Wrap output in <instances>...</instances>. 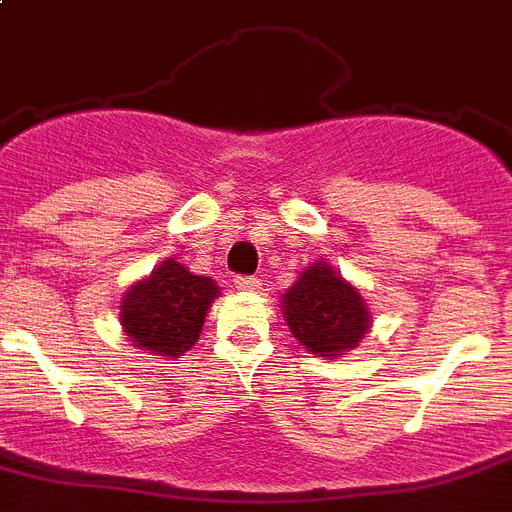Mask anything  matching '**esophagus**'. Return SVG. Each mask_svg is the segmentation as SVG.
Segmentation results:
<instances>
[{"instance_id":"esophagus-1","label":"esophagus","mask_w":512,"mask_h":512,"mask_svg":"<svg viewBox=\"0 0 512 512\" xmlns=\"http://www.w3.org/2000/svg\"><path fill=\"white\" fill-rule=\"evenodd\" d=\"M234 286H237L239 291H257V288H260V278H255V275H237V278H234Z\"/></svg>"}]
</instances>
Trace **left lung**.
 <instances>
[{
	"mask_svg": "<svg viewBox=\"0 0 512 512\" xmlns=\"http://www.w3.org/2000/svg\"><path fill=\"white\" fill-rule=\"evenodd\" d=\"M283 314L291 335L324 358H337L355 348L371 322L361 293L342 281L327 262H314L283 293Z\"/></svg>",
	"mask_w": 512,
	"mask_h": 512,
	"instance_id": "left-lung-1",
	"label": "left lung"
}]
</instances>
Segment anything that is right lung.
Segmentation results:
<instances>
[{
  "label": "right lung",
  "mask_w": 512,
  "mask_h": 512,
  "mask_svg": "<svg viewBox=\"0 0 512 512\" xmlns=\"http://www.w3.org/2000/svg\"><path fill=\"white\" fill-rule=\"evenodd\" d=\"M216 296L219 286L211 278L193 275L180 262L167 260L126 293L123 330L139 348L177 358L201 337L208 306Z\"/></svg>",
  "instance_id": "1"
}]
</instances>
